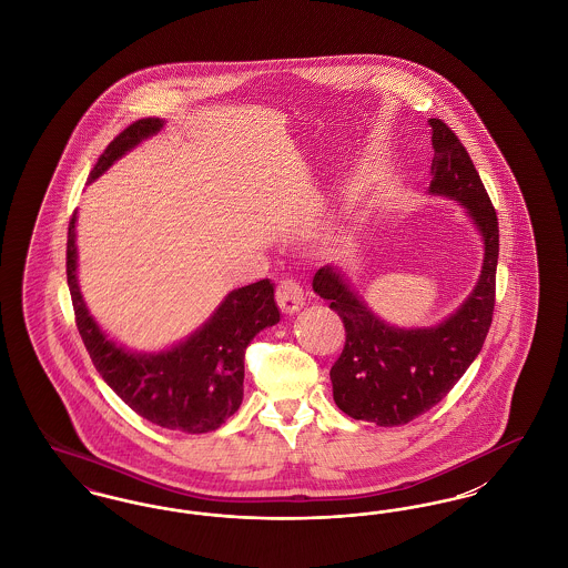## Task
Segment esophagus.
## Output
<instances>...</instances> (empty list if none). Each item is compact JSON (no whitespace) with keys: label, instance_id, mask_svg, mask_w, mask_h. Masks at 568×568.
<instances>
[{"label":"esophagus","instance_id":"obj_1","mask_svg":"<svg viewBox=\"0 0 568 568\" xmlns=\"http://www.w3.org/2000/svg\"><path fill=\"white\" fill-rule=\"evenodd\" d=\"M276 302L285 315H294L304 306V290L296 281L285 278L276 287Z\"/></svg>","mask_w":568,"mask_h":568}]
</instances>
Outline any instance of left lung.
I'll return each mask as SVG.
<instances>
[{"label": "left lung", "instance_id": "left-lung-1", "mask_svg": "<svg viewBox=\"0 0 568 568\" xmlns=\"http://www.w3.org/2000/svg\"><path fill=\"white\" fill-rule=\"evenodd\" d=\"M434 158L430 195L456 200L473 219L484 266L470 296L440 324L398 327L377 317L334 264L313 276V292L329 302L345 324L347 341L329 378L334 403L353 419L403 426L438 405L475 362L494 315L498 219L486 187L458 135L430 119Z\"/></svg>", "mask_w": 568, "mask_h": 568}]
</instances>
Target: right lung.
Masks as SVG:
<instances>
[{
  "label": "right lung",
  "instance_id": "add662e5",
  "mask_svg": "<svg viewBox=\"0 0 568 568\" xmlns=\"http://www.w3.org/2000/svg\"><path fill=\"white\" fill-rule=\"evenodd\" d=\"M162 128V119L149 116L123 130L93 165L89 183ZM77 219L74 213L68 227V287L82 343L98 373L125 405L155 426L187 434L221 428L243 403L248 343L281 320L274 285L262 278L230 292L204 324L168 349L130 352L106 336L84 304L77 274Z\"/></svg>",
  "mask_w": 568,
  "mask_h": 568
}]
</instances>
